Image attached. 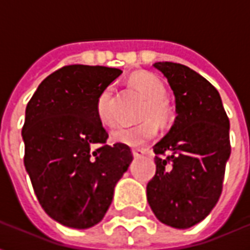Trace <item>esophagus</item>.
I'll use <instances>...</instances> for the list:
<instances>
[{
    "label": "esophagus",
    "mask_w": 250,
    "mask_h": 250,
    "mask_svg": "<svg viewBox=\"0 0 250 250\" xmlns=\"http://www.w3.org/2000/svg\"><path fill=\"white\" fill-rule=\"evenodd\" d=\"M148 152H150L148 148H134V150H132V155L135 158H141L143 157V155L148 154Z\"/></svg>",
    "instance_id": "1"
}]
</instances>
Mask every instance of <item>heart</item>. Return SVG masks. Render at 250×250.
Listing matches in <instances>:
<instances>
[{
  "mask_svg": "<svg viewBox=\"0 0 250 250\" xmlns=\"http://www.w3.org/2000/svg\"><path fill=\"white\" fill-rule=\"evenodd\" d=\"M128 84L132 89L146 99L141 119L145 120L135 127H120L115 130L111 139L128 147H139L145 145L157 134V125H167L173 120V109L166 102L167 91L157 76L147 72H136L128 77ZM114 87H105L96 99V115L100 123L107 127L115 125L112 115Z\"/></svg>",
  "mask_w": 250,
  "mask_h": 250,
  "instance_id": "obj_1",
  "label": "heart"
}]
</instances>
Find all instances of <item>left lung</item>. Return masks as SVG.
Masks as SVG:
<instances>
[{"mask_svg":"<svg viewBox=\"0 0 250 250\" xmlns=\"http://www.w3.org/2000/svg\"><path fill=\"white\" fill-rule=\"evenodd\" d=\"M154 66L173 89L177 116L154 146L157 171L147 184V201L165 225L188 229L220 198L230 157L229 118L218 91L199 73L177 62Z\"/></svg>","mask_w":250,"mask_h":250,"instance_id":"1","label":"left lung"}]
</instances>
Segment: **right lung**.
I'll return each instance as SVG.
<instances>
[{
  "label": "right lung",
  "instance_id": "add662e5",
  "mask_svg": "<svg viewBox=\"0 0 250 250\" xmlns=\"http://www.w3.org/2000/svg\"><path fill=\"white\" fill-rule=\"evenodd\" d=\"M120 75L108 66H62L26 105V173L46 214L68 228L87 229L103 220L132 162L128 146L105 145L108 134L96 115L99 93Z\"/></svg>",
  "mask_w": 250,
  "mask_h": 250
}]
</instances>
